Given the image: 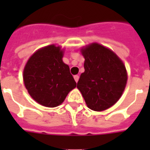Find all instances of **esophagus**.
Here are the masks:
<instances>
[{
	"label": "esophagus",
	"instance_id": "esophagus-1",
	"mask_svg": "<svg viewBox=\"0 0 150 150\" xmlns=\"http://www.w3.org/2000/svg\"><path fill=\"white\" fill-rule=\"evenodd\" d=\"M74 79H75V82H78V81L79 79V75H75V76H74Z\"/></svg>",
	"mask_w": 150,
	"mask_h": 150
}]
</instances>
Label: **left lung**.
Here are the masks:
<instances>
[{
    "label": "left lung",
    "instance_id": "left-lung-1",
    "mask_svg": "<svg viewBox=\"0 0 150 150\" xmlns=\"http://www.w3.org/2000/svg\"><path fill=\"white\" fill-rule=\"evenodd\" d=\"M85 58V71L81 74L77 88L87 107L103 111L121 98L128 75L125 66L111 50L93 43L81 49Z\"/></svg>",
    "mask_w": 150,
    "mask_h": 150
}]
</instances>
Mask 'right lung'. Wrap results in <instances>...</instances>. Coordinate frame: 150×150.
Instances as JSON below:
<instances>
[{
    "label": "right lung",
    "instance_id": "add662e5",
    "mask_svg": "<svg viewBox=\"0 0 150 150\" xmlns=\"http://www.w3.org/2000/svg\"><path fill=\"white\" fill-rule=\"evenodd\" d=\"M63 53L61 47L47 46L35 52L25 66V86L32 98L44 107L59 106L76 87L69 66L62 61Z\"/></svg>",
    "mask_w": 150,
    "mask_h": 150
}]
</instances>
